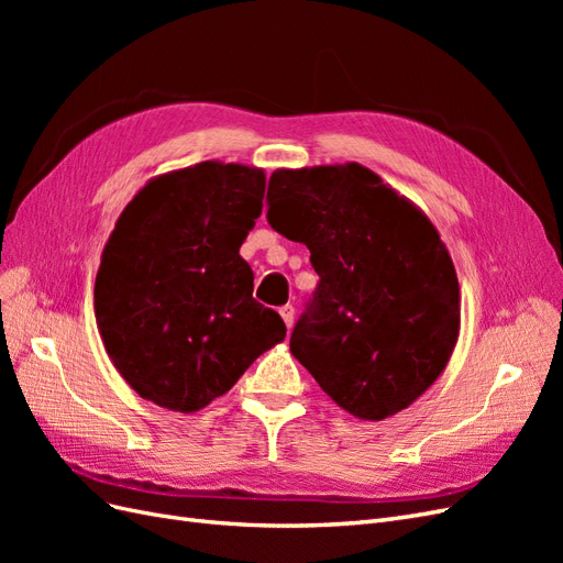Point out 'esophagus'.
<instances>
[{
	"mask_svg": "<svg viewBox=\"0 0 563 563\" xmlns=\"http://www.w3.org/2000/svg\"><path fill=\"white\" fill-rule=\"evenodd\" d=\"M279 314H282V319H284V323H286V329H294V305H284V308L279 310Z\"/></svg>",
	"mask_w": 563,
	"mask_h": 563,
	"instance_id": "obj_1",
	"label": "esophagus"
}]
</instances>
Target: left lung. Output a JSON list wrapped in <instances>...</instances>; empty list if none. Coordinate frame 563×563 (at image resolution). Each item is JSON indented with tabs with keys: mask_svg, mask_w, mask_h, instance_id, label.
Here are the masks:
<instances>
[{
	"mask_svg": "<svg viewBox=\"0 0 563 563\" xmlns=\"http://www.w3.org/2000/svg\"><path fill=\"white\" fill-rule=\"evenodd\" d=\"M267 201L269 225L308 246L319 275L291 354L350 416L404 411L460 333L457 275L432 220L356 162L277 168Z\"/></svg>",
	"mask_w": 563,
	"mask_h": 563,
	"instance_id": "obj_1",
	"label": "left lung"
}]
</instances>
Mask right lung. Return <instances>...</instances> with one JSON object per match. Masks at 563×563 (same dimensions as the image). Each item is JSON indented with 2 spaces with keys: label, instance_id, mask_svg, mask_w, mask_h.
Returning <instances> with one entry per match:
<instances>
[{
  "label": "right lung",
  "instance_id": "obj_1",
  "mask_svg": "<svg viewBox=\"0 0 563 563\" xmlns=\"http://www.w3.org/2000/svg\"><path fill=\"white\" fill-rule=\"evenodd\" d=\"M263 195V168L209 159L147 180L119 216L93 310L110 362L143 399L195 413L286 338L240 255Z\"/></svg>",
  "mask_w": 563,
  "mask_h": 563
}]
</instances>
